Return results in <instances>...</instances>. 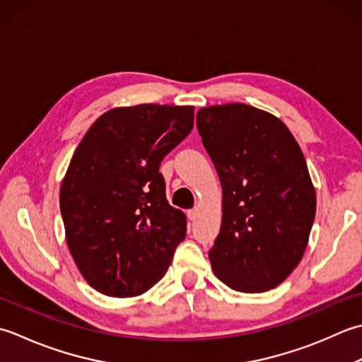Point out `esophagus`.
<instances>
[{
	"mask_svg": "<svg viewBox=\"0 0 362 362\" xmlns=\"http://www.w3.org/2000/svg\"><path fill=\"white\" fill-rule=\"evenodd\" d=\"M197 217H198V209H192L187 212V218L190 220V222H195Z\"/></svg>",
	"mask_w": 362,
	"mask_h": 362,
	"instance_id": "obj_1",
	"label": "esophagus"
}]
</instances>
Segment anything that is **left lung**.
<instances>
[{
    "label": "left lung",
    "instance_id": "left-lung-1",
    "mask_svg": "<svg viewBox=\"0 0 362 362\" xmlns=\"http://www.w3.org/2000/svg\"><path fill=\"white\" fill-rule=\"evenodd\" d=\"M197 128L222 184L212 272L238 292L274 289L303 257L315 217L300 145L278 117L243 103L202 107Z\"/></svg>",
    "mask_w": 362,
    "mask_h": 362
}]
</instances>
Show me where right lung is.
Wrapping results in <instances>:
<instances>
[{
	"label": "right lung",
	"mask_w": 362,
	"mask_h": 362,
	"mask_svg": "<svg viewBox=\"0 0 362 362\" xmlns=\"http://www.w3.org/2000/svg\"><path fill=\"white\" fill-rule=\"evenodd\" d=\"M194 128V106H122L100 115L76 146L59 190L65 239L95 291L142 295L165 275L186 238L159 165Z\"/></svg>",
	"instance_id": "add662e5"
}]
</instances>
